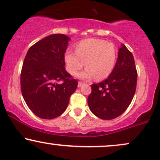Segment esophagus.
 <instances>
[{
  "label": "esophagus",
  "mask_w": 160,
  "mask_h": 160,
  "mask_svg": "<svg viewBox=\"0 0 160 160\" xmlns=\"http://www.w3.org/2000/svg\"><path fill=\"white\" fill-rule=\"evenodd\" d=\"M82 84H83V82H78V87H81V86H82Z\"/></svg>",
  "instance_id": "34e87169"
}]
</instances>
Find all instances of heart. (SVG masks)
<instances>
[{
	"mask_svg": "<svg viewBox=\"0 0 160 160\" xmlns=\"http://www.w3.org/2000/svg\"><path fill=\"white\" fill-rule=\"evenodd\" d=\"M117 59V48L113 43L99 39H86L76 44V52L67 50L65 53L67 69L72 75L83 68L78 75L83 79L102 80L112 73Z\"/></svg>",
	"mask_w": 160,
	"mask_h": 160,
	"instance_id": "1",
	"label": "heart"
}]
</instances>
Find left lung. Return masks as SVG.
<instances>
[{"instance_id": "obj_1", "label": "left lung", "mask_w": 160, "mask_h": 160, "mask_svg": "<svg viewBox=\"0 0 160 160\" xmlns=\"http://www.w3.org/2000/svg\"><path fill=\"white\" fill-rule=\"evenodd\" d=\"M137 77L132 52L122 45L110 76L100 83L91 84L88 103L92 113L103 120L114 119L121 115L136 93Z\"/></svg>"}]
</instances>
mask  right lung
Returning <instances> with one entry per match:
<instances>
[{
    "mask_svg": "<svg viewBox=\"0 0 160 160\" xmlns=\"http://www.w3.org/2000/svg\"><path fill=\"white\" fill-rule=\"evenodd\" d=\"M69 39L61 33L48 36L33 44L24 60L20 78L22 96L31 112L42 119L61 115L78 86V81L64 67Z\"/></svg>",
    "mask_w": 160,
    "mask_h": 160,
    "instance_id": "1",
    "label": "right lung"
}]
</instances>
